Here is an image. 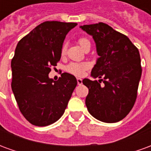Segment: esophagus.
<instances>
[{
	"instance_id": "1",
	"label": "esophagus",
	"mask_w": 151,
	"mask_h": 151,
	"mask_svg": "<svg viewBox=\"0 0 151 151\" xmlns=\"http://www.w3.org/2000/svg\"><path fill=\"white\" fill-rule=\"evenodd\" d=\"M77 82H78V85H81L82 83V80L81 78H77Z\"/></svg>"
}]
</instances>
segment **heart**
<instances>
[{"label": "heart", "mask_w": 151, "mask_h": 151, "mask_svg": "<svg viewBox=\"0 0 151 151\" xmlns=\"http://www.w3.org/2000/svg\"><path fill=\"white\" fill-rule=\"evenodd\" d=\"M78 44L80 47H82V49L85 50L87 47H91V42L90 40L86 37H81L79 38L78 40ZM66 51V46L65 45H63L61 47V54L64 55ZM90 68V65L88 63H75L73 62L70 63L69 65L66 66V71L71 74H73L75 76H82L83 75V73H85L86 70Z\"/></svg>", "instance_id": "b5f03b06"}]
</instances>
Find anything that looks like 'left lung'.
<instances>
[{
  "label": "left lung",
  "mask_w": 151,
  "mask_h": 151,
  "mask_svg": "<svg viewBox=\"0 0 151 151\" xmlns=\"http://www.w3.org/2000/svg\"><path fill=\"white\" fill-rule=\"evenodd\" d=\"M81 28L93 36L99 56L91 76L103 78L99 82L82 80L89 89L86 108L97 120L118 122L129 113L136 101L142 75L139 51L126 35L106 23L84 25ZM101 81L104 85H100Z\"/></svg>",
  "instance_id": "8db88e82"
}]
</instances>
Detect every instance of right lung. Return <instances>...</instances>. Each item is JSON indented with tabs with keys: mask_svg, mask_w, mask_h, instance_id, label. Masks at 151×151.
Listing matches in <instances>:
<instances>
[{
	"mask_svg": "<svg viewBox=\"0 0 151 151\" xmlns=\"http://www.w3.org/2000/svg\"><path fill=\"white\" fill-rule=\"evenodd\" d=\"M75 22L47 21L22 38L11 61L12 91L23 116L35 126H47L62 116L78 84L64 73L57 81L48 78L61 56L66 35Z\"/></svg>",
	"mask_w": 151,
	"mask_h": 151,
	"instance_id": "right-lung-1",
	"label": "right lung"
}]
</instances>
